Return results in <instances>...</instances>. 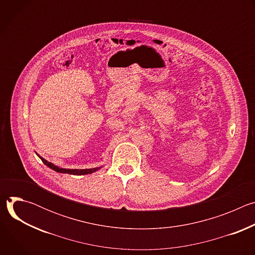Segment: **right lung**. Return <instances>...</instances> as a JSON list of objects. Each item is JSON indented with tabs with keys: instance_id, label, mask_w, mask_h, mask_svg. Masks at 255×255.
<instances>
[{
	"instance_id": "add662e5",
	"label": "right lung",
	"mask_w": 255,
	"mask_h": 255,
	"mask_svg": "<svg viewBox=\"0 0 255 255\" xmlns=\"http://www.w3.org/2000/svg\"><path fill=\"white\" fill-rule=\"evenodd\" d=\"M39 156V155H38ZM40 157V159L42 160V162L45 164V165H47L48 167H50V168H52L53 170H55V171H57V172H61V173H69V174H80V175H82V174H88V173H92V172H94V171H96V170H98L99 168L97 167V168H89V169H65V168H60V167H58V166H56V165H54L53 163H51V162H48L47 160H45L44 158H42L41 156H39Z\"/></svg>"
}]
</instances>
